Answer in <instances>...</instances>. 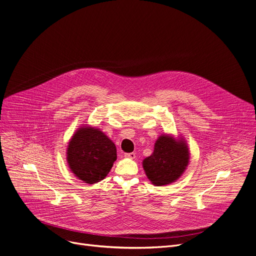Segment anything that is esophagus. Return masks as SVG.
Returning a JSON list of instances; mask_svg holds the SVG:
<instances>
[{"label":"esophagus","instance_id":"obj_1","mask_svg":"<svg viewBox=\"0 0 256 256\" xmlns=\"http://www.w3.org/2000/svg\"><path fill=\"white\" fill-rule=\"evenodd\" d=\"M124 157L130 158V159H134L136 158V153L134 152H130V153H126Z\"/></svg>","mask_w":256,"mask_h":256}]
</instances>
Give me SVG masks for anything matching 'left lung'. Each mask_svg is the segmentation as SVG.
Instances as JSON below:
<instances>
[{
    "label": "left lung",
    "mask_w": 256,
    "mask_h": 256,
    "mask_svg": "<svg viewBox=\"0 0 256 256\" xmlns=\"http://www.w3.org/2000/svg\"><path fill=\"white\" fill-rule=\"evenodd\" d=\"M189 151L184 141L176 142L170 136H160L154 152L143 161L148 178L155 186L174 182L184 172L189 164Z\"/></svg>",
    "instance_id": "1"
}]
</instances>
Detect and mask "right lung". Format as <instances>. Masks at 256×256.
Segmentation results:
<instances>
[{"instance_id": "1", "label": "right lung", "mask_w": 256, "mask_h": 256, "mask_svg": "<svg viewBox=\"0 0 256 256\" xmlns=\"http://www.w3.org/2000/svg\"><path fill=\"white\" fill-rule=\"evenodd\" d=\"M118 158L116 147L98 128H80L67 148V162L72 172L86 184L102 180Z\"/></svg>"}]
</instances>
